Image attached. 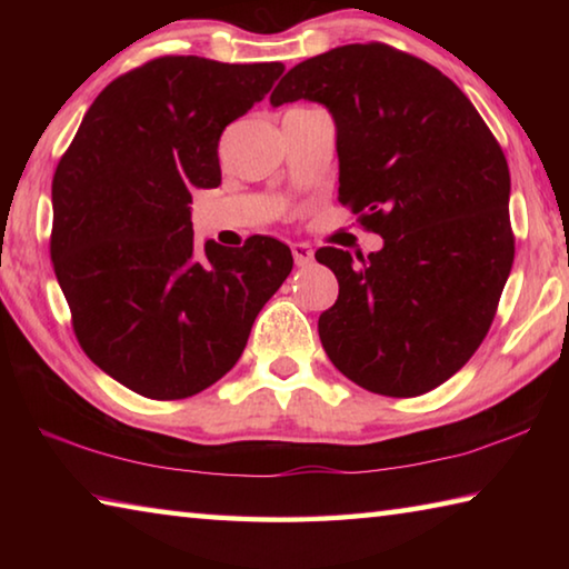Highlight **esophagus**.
I'll use <instances>...</instances> for the list:
<instances>
[{
    "label": "esophagus",
    "instance_id": "obj_1",
    "mask_svg": "<svg viewBox=\"0 0 569 569\" xmlns=\"http://www.w3.org/2000/svg\"><path fill=\"white\" fill-rule=\"evenodd\" d=\"M291 250H293L296 266H308V263L313 261V248L308 246V243H293Z\"/></svg>",
    "mask_w": 569,
    "mask_h": 569
}]
</instances>
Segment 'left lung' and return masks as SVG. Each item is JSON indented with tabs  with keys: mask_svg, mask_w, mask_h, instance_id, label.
<instances>
[{
	"mask_svg": "<svg viewBox=\"0 0 569 569\" xmlns=\"http://www.w3.org/2000/svg\"><path fill=\"white\" fill-rule=\"evenodd\" d=\"M296 100L331 112L339 200L383 238L366 258L316 250L339 281L323 351L373 393L437 389L479 349L512 271L505 152L447 74L389 44L296 64L271 104Z\"/></svg>",
	"mask_w": 569,
	"mask_h": 569,
	"instance_id": "8db88e82",
	"label": "left lung"
}]
</instances>
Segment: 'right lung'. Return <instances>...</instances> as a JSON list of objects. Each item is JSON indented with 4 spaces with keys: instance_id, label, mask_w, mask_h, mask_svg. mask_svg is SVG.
Returning <instances> with one entry per match:
<instances>
[{
    "instance_id": "add662e5",
    "label": "right lung",
    "mask_w": 569,
    "mask_h": 569,
    "mask_svg": "<svg viewBox=\"0 0 569 569\" xmlns=\"http://www.w3.org/2000/svg\"><path fill=\"white\" fill-rule=\"evenodd\" d=\"M281 62L158 57L90 104L52 180L50 253L77 341L148 399H186L233 369L293 268L291 248L192 240L190 190L218 188V140Z\"/></svg>"
}]
</instances>
